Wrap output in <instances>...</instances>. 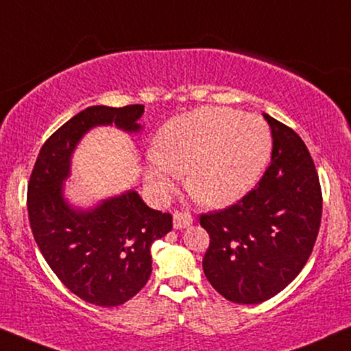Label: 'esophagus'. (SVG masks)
I'll list each match as a JSON object with an SVG mask.
<instances>
[{
	"label": "esophagus",
	"instance_id": "1",
	"mask_svg": "<svg viewBox=\"0 0 351 351\" xmlns=\"http://www.w3.org/2000/svg\"><path fill=\"white\" fill-rule=\"evenodd\" d=\"M172 219H174V228L176 229L187 228L193 221L192 215H190L189 211H174V216H172Z\"/></svg>",
	"mask_w": 351,
	"mask_h": 351
}]
</instances>
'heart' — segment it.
<instances>
[{"mask_svg":"<svg viewBox=\"0 0 351 351\" xmlns=\"http://www.w3.org/2000/svg\"><path fill=\"white\" fill-rule=\"evenodd\" d=\"M270 153V130L258 117L200 107L159 130L145 179L158 195H166L185 172V185L195 200L224 206L257 184Z\"/></svg>","mask_w":351,"mask_h":351,"instance_id":"obj_1","label":"heart"}]
</instances>
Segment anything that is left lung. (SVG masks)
Masks as SVG:
<instances>
[{
    "instance_id": "left-lung-1",
    "label": "left lung",
    "mask_w": 351,
    "mask_h": 351,
    "mask_svg": "<svg viewBox=\"0 0 351 351\" xmlns=\"http://www.w3.org/2000/svg\"><path fill=\"white\" fill-rule=\"evenodd\" d=\"M271 162L234 205L200 215L210 236L203 271L237 304H258L285 289L308 262L322 216L314 161L300 135L274 117Z\"/></svg>"
}]
</instances>
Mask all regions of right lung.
<instances>
[{
    "label": "right lung",
    "instance_id": "1",
    "mask_svg": "<svg viewBox=\"0 0 351 351\" xmlns=\"http://www.w3.org/2000/svg\"><path fill=\"white\" fill-rule=\"evenodd\" d=\"M145 106H93L76 114L43 143L27 185L34 239L60 281L86 302L120 306L151 275V244L172 229V216L149 208L133 190L76 210L63 198L71 154L84 133L97 125L140 132Z\"/></svg>",
    "mask_w": 351,
    "mask_h": 351
}]
</instances>
